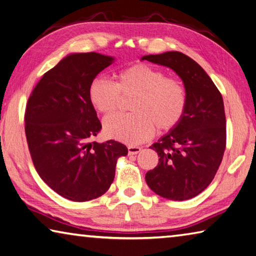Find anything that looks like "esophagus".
<instances>
[{"label":"esophagus","mask_w":256,"mask_h":256,"mask_svg":"<svg viewBox=\"0 0 256 256\" xmlns=\"http://www.w3.org/2000/svg\"><path fill=\"white\" fill-rule=\"evenodd\" d=\"M140 150H142V148H140V147H138V146H132V145L128 146L129 155H136V154L140 153Z\"/></svg>","instance_id":"obj_1"}]
</instances>
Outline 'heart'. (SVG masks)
Segmentation results:
<instances>
[{"mask_svg": "<svg viewBox=\"0 0 256 256\" xmlns=\"http://www.w3.org/2000/svg\"><path fill=\"white\" fill-rule=\"evenodd\" d=\"M124 96H135L132 114L106 118L103 128L112 140L137 145L150 140L156 132L176 128L184 116L188 96L178 78L147 64H136L121 70L116 82L98 78L88 88V98L98 112L109 114L120 106Z\"/></svg>", "mask_w": 256, "mask_h": 256, "instance_id": "b5f03b06", "label": "heart"}]
</instances>
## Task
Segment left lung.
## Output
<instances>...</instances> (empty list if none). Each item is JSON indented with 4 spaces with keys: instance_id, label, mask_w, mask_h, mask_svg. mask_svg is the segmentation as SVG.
Listing matches in <instances>:
<instances>
[{
    "instance_id": "1",
    "label": "left lung",
    "mask_w": 256,
    "mask_h": 256,
    "mask_svg": "<svg viewBox=\"0 0 256 256\" xmlns=\"http://www.w3.org/2000/svg\"><path fill=\"white\" fill-rule=\"evenodd\" d=\"M168 66L184 84V116L168 135L150 146L158 165L145 180L155 194L170 200H188L207 188L226 148V116L222 96L198 62L180 52L147 55L142 60Z\"/></svg>"
}]
</instances>
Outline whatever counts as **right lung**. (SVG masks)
<instances>
[{"instance_id": "obj_1", "label": "right lung", "mask_w": 256, "mask_h": 256, "mask_svg": "<svg viewBox=\"0 0 256 256\" xmlns=\"http://www.w3.org/2000/svg\"><path fill=\"white\" fill-rule=\"evenodd\" d=\"M114 58L98 52L72 54L46 72L26 106L24 130L36 171L64 198H98L114 182L116 160L128 154L116 140L90 142L102 126L88 88Z\"/></svg>"}]
</instances>
